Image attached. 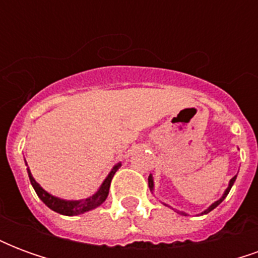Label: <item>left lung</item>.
Returning a JSON list of instances; mask_svg holds the SVG:
<instances>
[{
	"label": "left lung",
	"mask_w": 258,
	"mask_h": 258,
	"mask_svg": "<svg viewBox=\"0 0 258 258\" xmlns=\"http://www.w3.org/2000/svg\"><path fill=\"white\" fill-rule=\"evenodd\" d=\"M235 179H236V175L231 178V181H229V184H228V188H227V189H225V192L222 194L221 198H220V199H218V200H216V202H214L213 205L209 206V207H207V209H206L205 211H202V213H200V216H203V214H207V213H210V211L213 210V209H216L217 206L220 205L222 200L227 198V195L229 194V190H231V188H232V185H233V182H235ZM148 182H149V188H151V192H153V189H155V182H153V177H152V174H151V175H149V178H148ZM163 205L167 206V207H170V206L166 205V203H163ZM178 213H179V214H182V216H188V214H186V213H184V211H178Z\"/></svg>",
	"instance_id": "obj_1"
}]
</instances>
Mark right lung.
Listing matches in <instances>:
<instances>
[{"label": "right lung", "mask_w": 258, "mask_h": 258, "mask_svg": "<svg viewBox=\"0 0 258 258\" xmlns=\"http://www.w3.org/2000/svg\"><path fill=\"white\" fill-rule=\"evenodd\" d=\"M26 162V160H25ZM27 164V163H26ZM121 166V163H117L114 164L113 168L110 170V173L107 174V177L105 178V181L102 182V185L99 186V189L96 190L95 194L87 198V199L81 200H66L60 199L58 196H53L49 192L42 188L41 185L37 182L36 179L33 178L30 170L27 168V173H29V178H30V182L33 185V188L36 190L37 196L45 203V206H48L51 210L56 211L59 214H63V216H79V214H83V213H87V211L94 210L98 206H101L105 200H106L107 195H109V188H110V182H112V178L114 173L117 171L118 168Z\"/></svg>", "instance_id": "1"}]
</instances>
